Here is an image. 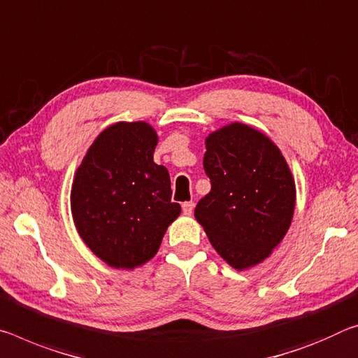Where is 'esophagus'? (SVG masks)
<instances>
[{
	"mask_svg": "<svg viewBox=\"0 0 358 358\" xmlns=\"http://www.w3.org/2000/svg\"><path fill=\"white\" fill-rule=\"evenodd\" d=\"M181 210H183L185 215H191L192 210H194V202H192V201L183 202V203H181Z\"/></svg>",
	"mask_w": 358,
	"mask_h": 358,
	"instance_id": "esophagus-1",
	"label": "esophagus"
}]
</instances>
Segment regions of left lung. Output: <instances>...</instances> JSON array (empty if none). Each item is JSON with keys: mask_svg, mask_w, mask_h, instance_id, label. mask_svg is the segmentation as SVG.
Listing matches in <instances>:
<instances>
[{"mask_svg": "<svg viewBox=\"0 0 358 358\" xmlns=\"http://www.w3.org/2000/svg\"><path fill=\"white\" fill-rule=\"evenodd\" d=\"M203 170L212 189L194 217L208 241L236 269L269 257L290 228L294 181L272 141L245 124L208 135Z\"/></svg>", "mask_w": 358, "mask_h": 358, "instance_id": "obj_1", "label": "left lung"}]
</instances>
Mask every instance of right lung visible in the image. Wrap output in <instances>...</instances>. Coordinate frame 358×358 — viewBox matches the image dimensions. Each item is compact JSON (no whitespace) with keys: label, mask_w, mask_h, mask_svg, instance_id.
Masks as SVG:
<instances>
[{"label":"right lung","mask_w":358,"mask_h":358,"mask_svg":"<svg viewBox=\"0 0 358 358\" xmlns=\"http://www.w3.org/2000/svg\"><path fill=\"white\" fill-rule=\"evenodd\" d=\"M156 132L146 122L105 129L79 166L71 212L83 241L113 268L132 269L155 257L181 212L167 169L152 161Z\"/></svg>","instance_id":"obj_1"}]
</instances>
